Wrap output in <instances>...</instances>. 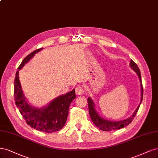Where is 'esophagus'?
Listing matches in <instances>:
<instances>
[{
	"label": "esophagus",
	"mask_w": 158,
	"mask_h": 158,
	"mask_svg": "<svg viewBox=\"0 0 158 158\" xmlns=\"http://www.w3.org/2000/svg\"><path fill=\"white\" fill-rule=\"evenodd\" d=\"M84 93V88L82 85H78L76 88V94L77 95H82Z\"/></svg>",
	"instance_id": "1"
}]
</instances>
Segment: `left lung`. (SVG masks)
Masks as SVG:
<instances>
[{"label": "left lung", "mask_w": 158, "mask_h": 158, "mask_svg": "<svg viewBox=\"0 0 158 158\" xmlns=\"http://www.w3.org/2000/svg\"><path fill=\"white\" fill-rule=\"evenodd\" d=\"M129 66L138 76V78L139 79L140 83V95H141L140 102L139 103V105L138 106L137 109L135 110V111L131 116L121 121H111V120L110 121V120H108V119H104L99 115V113H98L97 111L96 110L95 107V103L93 99H92L90 97L88 98L89 112V115H90L91 120L94 122V123L95 125V126L97 127H99L101 130H102V131H112V130L121 129L128 126V125L132 122L133 118L136 116V114H137L141 102H142L143 97V88L142 80H141V74H140V70L137 67V64H136L133 60H131V61H130Z\"/></svg>", "instance_id": "obj_1"}]
</instances>
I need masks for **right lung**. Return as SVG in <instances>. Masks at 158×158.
I'll use <instances>...</instances> for the list:
<instances>
[{
	"label": "right lung",
	"mask_w": 158,
	"mask_h": 158,
	"mask_svg": "<svg viewBox=\"0 0 158 158\" xmlns=\"http://www.w3.org/2000/svg\"><path fill=\"white\" fill-rule=\"evenodd\" d=\"M42 48L31 53L21 62L15 74L14 80V99L15 105L25 119L27 123L32 128L45 133H53L61 129L66 123L69 108L71 102L76 98L75 89L59 95L41 108L31 105L26 99L19 81V71L42 50Z\"/></svg>",
	"instance_id": "obj_1"
}]
</instances>
